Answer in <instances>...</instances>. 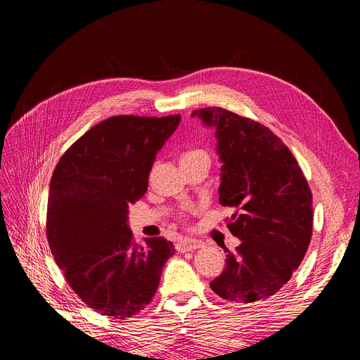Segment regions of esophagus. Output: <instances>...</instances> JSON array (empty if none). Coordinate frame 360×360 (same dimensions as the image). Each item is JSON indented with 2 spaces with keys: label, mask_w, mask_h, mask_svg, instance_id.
I'll list each match as a JSON object with an SVG mask.
<instances>
[{
  "label": "esophagus",
  "mask_w": 360,
  "mask_h": 360,
  "mask_svg": "<svg viewBox=\"0 0 360 360\" xmlns=\"http://www.w3.org/2000/svg\"><path fill=\"white\" fill-rule=\"evenodd\" d=\"M201 246H202V243L198 240H193V238H180L176 245L179 252H188V250L198 249Z\"/></svg>",
  "instance_id": "1"
}]
</instances>
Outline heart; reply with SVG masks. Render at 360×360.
<instances>
[{"mask_svg": "<svg viewBox=\"0 0 360 360\" xmlns=\"http://www.w3.org/2000/svg\"><path fill=\"white\" fill-rule=\"evenodd\" d=\"M192 155H205V153H202V151H192V153H188L186 156H192Z\"/></svg>", "mask_w": 360, "mask_h": 360, "instance_id": "heart-1", "label": "heart"}]
</instances>
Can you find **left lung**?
Segmentation results:
<instances>
[{
	"label": "left lung",
	"instance_id": "obj_1",
	"mask_svg": "<svg viewBox=\"0 0 360 360\" xmlns=\"http://www.w3.org/2000/svg\"><path fill=\"white\" fill-rule=\"evenodd\" d=\"M214 129L219 202L237 210L228 230L240 238L210 288L224 300H267L290 281L312 234V195L288 147L266 126L224 108L192 112Z\"/></svg>",
	"mask_w": 360,
	"mask_h": 360
}]
</instances>
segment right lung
Here are the masks:
<instances>
[{
    "label": "right lung",
    "instance_id": "1",
    "mask_svg": "<svg viewBox=\"0 0 360 360\" xmlns=\"http://www.w3.org/2000/svg\"><path fill=\"white\" fill-rule=\"evenodd\" d=\"M180 115H115L96 124L63 155L52 174L46 234L72 290L102 315L132 317L158 291L174 255L163 237L134 243L129 204L147 192L158 151Z\"/></svg>",
    "mask_w": 360,
    "mask_h": 360
}]
</instances>
